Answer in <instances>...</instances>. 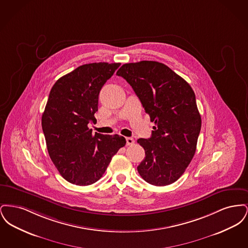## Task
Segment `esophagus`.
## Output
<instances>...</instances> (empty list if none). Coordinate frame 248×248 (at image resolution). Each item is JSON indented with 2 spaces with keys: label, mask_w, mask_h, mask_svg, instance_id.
I'll return each instance as SVG.
<instances>
[{
  "label": "esophagus",
  "mask_w": 248,
  "mask_h": 248,
  "mask_svg": "<svg viewBox=\"0 0 248 248\" xmlns=\"http://www.w3.org/2000/svg\"><path fill=\"white\" fill-rule=\"evenodd\" d=\"M135 143V140L132 138H126V145L127 146H131Z\"/></svg>",
  "instance_id": "34e87169"
}]
</instances>
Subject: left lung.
I'll return each instance as SVG.
<instances>
[{
    "mask_svg": "<svg viewBox=\"0 0 248 248\" xmlns=\"http://www.w3.org/2000/svg\"><path fill=\"white\" fill-rule=\"evenodd\" d=\"M132 86L155 126L148 140L139 139L145 158L138 166L154 186L177 181L191 162L202 120L195 94L183 78L157 61L124 64L117 73Z\"/></svg>",
    "mask_w": 248,
    "mask_h": 248,
    "instance_id": "left-lung-1",
    "label": "left lung"
}]
</instances>
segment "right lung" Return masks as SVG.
<instances>
[{
    "label": "right lung",
    "instance_id": "obj_1",
    "mask_svg": "<svg viewBox=\"0 0 248 248\" xmlns=\"http://www.w3.org/2000/svg\"><path fill=\"white\" fill-rule=\"evenodd\" d=\"M120 63H90L59 78L53 85L42 127L48 154L60 175L78 186L96 182L106 171L111 158L125 145L119 135L92 134L98 94Z\"/></svg>",
    "mask_w": 248,
    "mask_h": 248
}]
</instances>
